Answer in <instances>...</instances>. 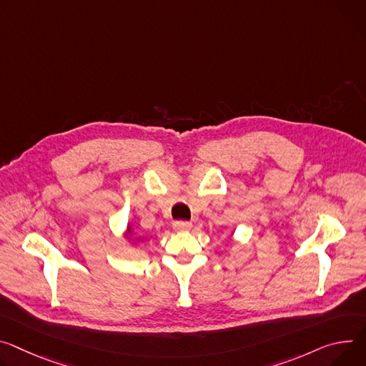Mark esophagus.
I'll return each mask as SVG.
<instances>
[{"mask_svg":"<svg viewBox=\"0 0 366 366\" xmlns=\"http://www.w3.org/2000/svg\"><path fill=\"white\" fill-rule=\"evenodd\" d=\"M192 227V224L189 223V222H175L174 223V229L177 230V232H187V230H189Z\"/></svg>","mask_w":366,"mask_h":366,"instance_id":"obj_1","label":"esophagus"}]
</instances>
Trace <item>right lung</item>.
<instances>
[{
	"mask_svg": "<svg viewBox=\"0 0 366 366\" xmlns=\"http://www.w3.org/2000/svg\"><path fill=\"white\" fill-rule=\"evenodd\" d=\"M122 238H124L129 245L144 242V238H143V237H137V235H136L134 227H132V224H131V223H128V224H127V229L124 230Z\"/></svg>",
	"mask_w": 366,
	"mask_h": 366,
	"instance_id": "right-lung-1",
	"label": "right lung"
}]
</instances>
